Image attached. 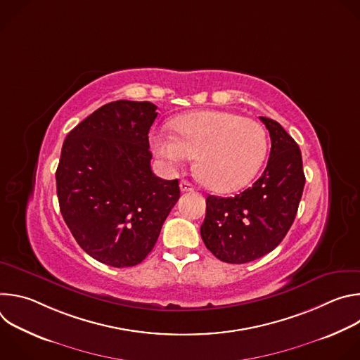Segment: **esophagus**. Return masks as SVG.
I'll return each instance as SVG.
<instances>
[{"mask_svg": "<svg viewBox=\"0 0 360 360\" xmlns=\"http://www.w3.org/2000/svg\"><path fill=\"white\" fill-rule=\"evenodd\" d=\"M179 188H181L182 192H192V191H193L192 184H189V182L185 181V179H182V181L179 182Z\"/></svg>", "mask_w": 360, "mask_h": 360, "instance_id": "esophagus-1", "label": "esophagus"}]
</instances>
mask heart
Segmentation results:
<instances>
[{"mask_svg":"<svg viewBox=\"0 0 360 360\" xmlns=\"http://www.w3.org/2000/svg\"><path fill=\"white\" fill-rule=\"evenodd\" d=\"M176 136L160 129L152 134V148L168 168H178L196 155V172L217 192L246 186L261 169L266 132L259 122L231 111H199L174 122Z\"/></svg>","mask_w":360,"mask_h":360,"instance_id":"obj_1","label":"heart"}]
</instances>
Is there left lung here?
<instances>
[{
    "mask_svg": "<svg viewBox=\"0 0 360 360\" xmlns=\"http://www.w3.org/2000/svg\"><path fill=\"white\" fill-rule=\"evenodd\" d=\"M259 118L272 142L264 174L235 196L210 195L200 225L205 246L228 264L262 258L282 242L295 221L304 186L297 143L279 122Z\"/></svg>",
    "mask_w": 360,
    "mask_h": 360,
    "instance_id": "1",
    "label": "left lung"
}]
</instances>
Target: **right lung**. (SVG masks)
Here are the masks:
<instances>
[{
    "label": "right lung",
    "instance_id": "right-lung-1",
    "mask_svg": "<svg viewBox=\"0 0 360 360\" xmlns=\"http://www.w3.org/2000/svg\"><path fill=\"white\" fill-rule=\"evenodd\" d=\"M157 115L148 101H114L64 141L56 174L60 210L78 245L101 264H141L179 199L178 179L150 169L148 132Z\"/></svg>",
    "mask_w": 360,
    "mask_h": 360
}]
</instances>
